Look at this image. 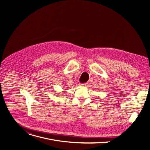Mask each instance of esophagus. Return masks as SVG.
Wrapping results in <instances>:
<instances>
[{
	"label": "esophagus",
	"instance_id": "1",
	"mask_svg": "<svg viewBox=\"0 0 150 150\" xmlns=\"http://www.w3.org/2000/svg\"><path fill=\"white\" fill-rule=\"evenodd\" d=\"M80 85H81V86H82V87H86V86H87V83H81V84H80Z\"/></svg>",
	"mask_w": 150,
	"mask_h": 150
}]
</instances>
